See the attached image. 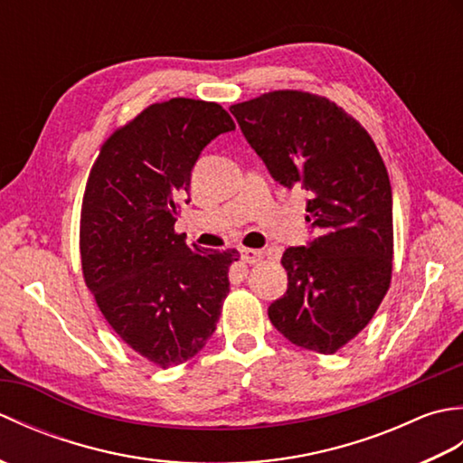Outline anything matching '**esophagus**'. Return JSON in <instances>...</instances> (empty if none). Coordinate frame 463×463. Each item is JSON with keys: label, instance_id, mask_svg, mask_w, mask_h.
<instances>
[{"label": "esophagus", "instance_id": "34e87169", "mask_svg": "<svg viewBox=\"0 0 463 463\" xmlns=\"http://www.w3.org/2000/svg\"><path fill=\"white\" fill-rule=\"evenodd\" d=\"M241 257L244 262L249 264H257L262 260V252L260 250H254V249H241Z\"/></svg>", "mask_w": 463, "mask_h": 463}]
</instances>
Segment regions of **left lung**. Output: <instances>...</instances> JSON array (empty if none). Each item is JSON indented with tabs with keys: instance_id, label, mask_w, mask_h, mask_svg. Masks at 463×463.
<instances>
[{
	"instance_id": "left-lung-1",
	"label": "left lung",
	"mask_w": 463,
	"mask_h": 463,
	"mask_svg": "<svg viewBox=\"0 0 463 463\" xmlns=\"http://www.w3.org/2000/svg\"><path fill=\"white\" fill-rule=\"evenodd\" d=\"M274 181L308 193L317 239L282 254L288 288L269 307L284 338L334 354L376 314L394 254L392 186L364 127L326 97L270 91L231 107Z\"/></svg>"
}]
</instances>
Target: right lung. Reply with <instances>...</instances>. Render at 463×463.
<instances>
[{
  "label": "right lung",
  "instance_id": "obj_1",
  "mask_svg": "<svg viewBox=\"0 0 463 463\" xmlns=\"http://www.w3.org/2000/svg\"><path fill=\"white\" fill-rule=\"evenodd\" d=\"M234 131L219 103H155L101 146L81 206L87 288L125 344L161 368L213 336L237 250L186 247L175 232L191 173L214 137Z\"/></svg>",
  "mask_w": 463,
  "mask_h": 463
}]
</instances>
